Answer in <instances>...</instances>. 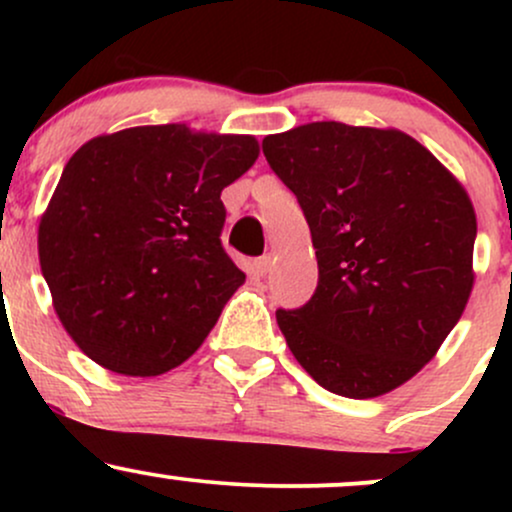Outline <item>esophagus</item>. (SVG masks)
Wrapping results in <instances>:
<instances>
[{
  "label": "esophagus",
  "mask_w": 512,
  "mask_h": 512,
  "mask_svg": "<svg viewBox=\"0 0 512 512\" xmlns=\"http://www.w3.org/2000/svg\"><path fill=\"white\" fill-rule=\"evenodd\" d=\"M269 264H272V257H257L255 262H252V272H255L257 276H264L269 272Z\"/></svg>",
  "instance_id": "esophagus-1"
}]
</instances>
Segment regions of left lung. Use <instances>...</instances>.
I'll list each match as a JSON object with an SVG mask.
<instances>
[{"mask_svg":"<svg viewBox=\"0 0 512 512\" xmlns=\"http://www.w3.org/2000/svg\"><path fill=\"white\" fill-rule=\"evenodd\" d=\"M262 151L298 197L320 269L303 308L276 310L291 354L334 395L392 392L438 354L472 296V199L395 127L308 122Z\"/></svg>","mask_w":512,"mask_h":512,"instance_id":"8db88e82","label":"left lung"}]
</instances>
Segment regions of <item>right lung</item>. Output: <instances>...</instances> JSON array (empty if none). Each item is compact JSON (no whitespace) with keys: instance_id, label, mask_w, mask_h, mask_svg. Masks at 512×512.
I'll return each instance as SVG.
<instances>
[{"instance_id":"obj_1","label":"right lung","mask_w":512,"mask_h":512,"mask_svg":"<svg viewBox=\"0 0 512 512\" xmlns=\"http://www.w3.org/2000/svg\"><path fill=\"white\" fill-rule=\"evenodd\" d=\"M260 156L252 134L142 125L69 158L38 223L52 308L98 366L151 378L202 346L245 272L221 248V192Z\"/></svg>"}]
</instances>
